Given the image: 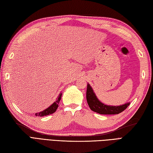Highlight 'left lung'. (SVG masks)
<instances>
[{"instance_id":"obj_1","label":"left lung","mask_w":153,"mask_h":153,"mask_svg":"<svg viewBox=\"0 0 153 153\" xmlns=\"http://www.w3.org/2000/svg\"><path fill=\"white\" fill-rule=\"evenodd\" d=\"M86 98L87 104H88L91 110L95 112L100 114H118L121 113L123 110H125L130 105V102L118 106L104 105L97 98L95 93L93 92L89 84H87Z\"/></svg>"}]
</instances>
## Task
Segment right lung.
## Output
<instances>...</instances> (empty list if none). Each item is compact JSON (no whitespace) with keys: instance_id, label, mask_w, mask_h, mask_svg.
<instances>
[{"instance_id":"add662e5","label":"right lung","mask_w":153,"mask_h":153,"mask_svg":"<svg viewBox=\"0 0 153 153\" xmlns=\"http://www.w3.org/2000/svg\"><path fill=\"white\" fill-rule=\"evenodd\" d=\"M62 93H60L59 97H58V98L57 99V100L55 101L53 105H51L49 107H48V108L45 109L43 111H42L39 113H36L35 114V115L37 116H47L48 114H53L54 112H55L56 111V109L58 108V104L60 102V100L61 99V97H62Z\"/></svg>"}]
</instances>
